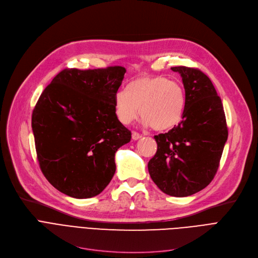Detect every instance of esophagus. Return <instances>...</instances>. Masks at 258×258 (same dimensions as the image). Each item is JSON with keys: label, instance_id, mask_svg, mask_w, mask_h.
I'll use <instances>...</instances> for the list:
<instances>
[{"label": "esophagus", "instance_id": "34e87169", "mask_svg": "<svg viewBox=\"0 0 258 258\" xmlns=\"http://www.w3.org/2000/svg\"><path fill=\"white\" fill-rule=\"evenodd\" d=\"M142 136L141 135L139 134V133H137V132H133L132 133V139L133 140H138V139H140Z\"/></svg>", "mask_w": 258, "mask_h": 258}]
</instances>
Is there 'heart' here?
<instances>
[{
    "mask_svg": "<svg viewBox=\"0 0 258 258\" xmlns=\"http://www.w3.org/2000/svg\"><path fill=\"white\" fill-rule=\"evenodd\" d=\"M186 105L182 84L165 76L140 77L128 84L125 91L115 95L114 110L123 124H130L140 114L144 125L166 131L180 123Z\"/></svg>",
    "mask_w": 258,
    "mask_h": 258,
    "instance_id": "heart-1",
    "label": "heart"
}]
</instances>
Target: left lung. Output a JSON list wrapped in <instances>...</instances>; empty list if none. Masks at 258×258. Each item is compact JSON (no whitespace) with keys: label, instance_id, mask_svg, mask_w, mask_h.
Returning a JSON list of instances; mask_svg holds the SVG:
<instances>
[{"label":"left lung","instance_id":"obj_1","mask_svg":"<svg viewBox=\"0 0 258 258\" xmlns=\"http://www.w3.org/2000/svg\"><path fill=\"white\" fill-rule=\"evenodd\" d=\"M171 70L180 73L185 89L183 120L155 136L158 150L147 166L160 190L182 198L199 192L213 180L228 128L222 100L209 77L196 68Z\"/></svg>","mask_w":258,"mask_h":258}]
</instances>
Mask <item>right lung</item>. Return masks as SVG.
<instances>
[{
  "label": "right lung",
  "mask_w": 258,
  "mask_h": 258,
  "mask_svg": "<svg viewBox=\"0 0 258 258\" xmlns=\"http://www.w3.org/2000/svg\"><path fill=\"white\" fill-rule=\"evenodd\" d=\"M125 72L120 66L64 69L39 96L32 113L37 160L60 192L93 198L114 177L115 153L132 138L114 110Z\"/></svg>",
  "instance_id": "1"
}]
</instances>
